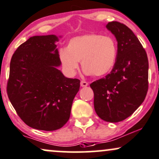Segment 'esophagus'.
<instances>
[{"mask_svg": "<svg viewBox=\"0 0 159 159\" xmlns=\"http://www.w3.org/2000/svg\"><path fill=\"white\" fill-rule=\"evenodd\" d=\"M81 86L82 87H86L88 86V83L85 81H81Z\"/></svg>", "mask_w": 159, "mask_h": 159, "instance_id": "obj_1", "label": "esophagus"}]
</instances>
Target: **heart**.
Masks as SVG:
<instances>
[{
    "instance_id": "heart-1",
    "label": "heart",
    "mask_w": 159,
    "mask_h": 159,
    "mask_svg": "<svg viewBox=\"0 0 159 159\" xmlns=\"http://www.w3.org/2000/svg\"><path fill=\"white\" fill-rule=\"evenodd\" d=\"M118 43L111 35L88 33L76 36L69 41L66 50L60 49L59 60L66 74L73 75L81 61L86 74L101 77L108 74L116 64Z\"/></svg>"
}]
</instances>
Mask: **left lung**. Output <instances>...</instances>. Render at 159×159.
Returning a JSON list of instances; mask_svg holds the SVG:
<instances>
[{"instance_id":"1","label":"left lung","mask_w":159,"mask_h":159,"mask_svg":"<svg viewBox=\"0 0 159 159\" xmlns=\"http://www.w3.org/2000/svg\"><path fill=\"white\" fill-rule=\"evenodd\" d=\"M107 28L118 41L117 59L110 73L90 87L98 117L116 123L130 116L146 98L149 63L146 51L130 29L118 21L109 22Z\"/></svg>"}]
</instances>
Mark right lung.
<instances>
[{
	"label": "right lung",
	"mask_w": 159,
	"mask_h": 159,
	"mask_svg": "<svg viewBox=\"0 0 159 159\" xmlns=\"http://www.w3.org/2000/svg\"><path fill=\"white\" fill-rule=\"evenodd\" d=\"M54 35L33 36L18 47L10 61L7 91L20 119L40 130L60 129L68 121L80 80L66 78Z\"/></svg>",
	"instance_id": "1"
}]
</instances>
